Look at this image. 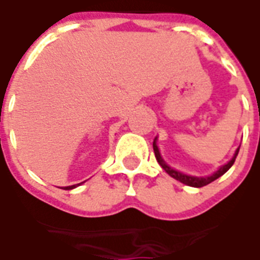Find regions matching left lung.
Returning <instances> with one entry per match:
<instances>
[{
    "label": "left lung",
    "mask_w": 260,
    "mask_h": 260,
    "mask_svg": "<svg viewBox=\"0 0 260 260\" xmlns=\"http://www.w3.org/2000/svg\"><path fill=\"white\" fill-rule=\"evenodd\" d=\"M239 149H240V148H239ZM239 149H237L236 153H235V156H233L232 160H231L228 164H225V166L221 167L220 170L217 171V172H214L212 176H206V178H197V176H188V175L180 174V172H178V171L172 170L171 167L167 166L166 161H164V160L161 158V156H160V152H158L157 145H156V140H154V142H153V150H154V156H156V160H157L158 164L161 166L162 170L166 171L167 174L170 175V176H172L174 179L179 180L180 183H183V184H187V186H191V187L207 186L209 183L214 182L216 179H218L220 176H222V175H224L225 172H226V171H228L229 168L233 166V162H235V160H236L237 153H239Z\"/></svg>",
    "instance_id": "8db88e82"
}]
</instances>
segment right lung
I'll use <instances>...</instances> for the list:
<instances>
[{
  "mask_svg": "<svg viewBox=\"0 0 260 260\" xmlns=\"http://www.w3.org/2000/svg\"><path fill=\"white\" fill-rule=\"evenodd\" d=\"M76 186H78V184H74V186H69V187H65L66 190H72V188H74Z\"/></svg>",
  "mask_w": 260,
  "mask_h": 260,
  "instance_id": "add662e5",
  "label": "right lung"
}]
</instances>
